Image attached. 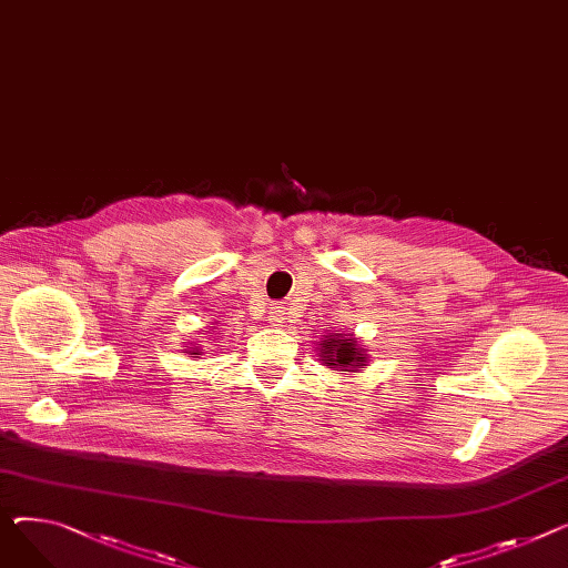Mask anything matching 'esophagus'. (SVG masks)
Returning a JSON list of instances; mask_svg holds the SVG:
<instances>
[{"instance_id": "34e87169", "label": "esophagus", "mask_w": 568, "mask_h": 568, "mask_svg": "<svg viewBox=\"0 0 568 568\" xmlns=\"http://www.w3.org/2000/svg\"><path fill=\"white\" fill-rule=\"evenodd\" d=\"M270 322H272L274 326H281V324L285 322V311H281V308H274V311H272V315H270Z\"/></svg>"}]
</instances>
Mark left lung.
I'll list each match as a JSON object with an SVG mask.
<instances>
[{
	"label": "left lung",
	"instance_id": "obj_1",
	"mask_svg": "<svg viewBox=\"0 0 568 568\" xmlns=\"http://www.w3.org/2000/svg\"><path fill=\"white\" fill-rule=\"evenodd\" d=\"M322 361H326L328 365L343 367L347 372V367H356L365 363V354L354 345V339H343L337 335L328 337V343L324 339L322 343Z\"/></svg>",
	"mask_w": 568,
	"mask_h": 568
}]
</instances>
